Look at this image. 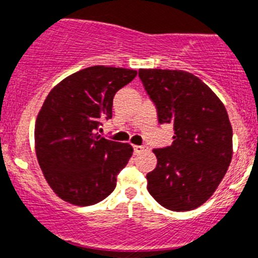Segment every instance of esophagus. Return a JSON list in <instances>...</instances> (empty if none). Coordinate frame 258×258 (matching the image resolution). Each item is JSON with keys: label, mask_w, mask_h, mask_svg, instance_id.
<instances>
[{"label": "esophagus", "mask_w": 258, "mask_h": 258, "mask_svg": "<svg viewBox=\"0 0 258 258\" xmlns=\"http://www.w3.org/2000/svg\"><path fill=\"white\" fill-rule=\"evenodd\" d=\"M144 150H145V148L141 145H134V152L135 154H140V153H143Z\"/></svg>", "instance_id": "esophagus-1"}]
</instances>
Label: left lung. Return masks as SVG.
Here are the masks:
<instances>
[{
  "instance_id": "left-lung-1",
  "label": "left lung",
  "mask_w": 258,
  "mask_h": 258,
  "mask_svg": "<svg viewBox=\"0 0 258 258\" xmlns=\"http://www.w3.org/2000/svg\"><path fill=\"white\" fill-rule=\"evenodd\" d=\"M158 122L173 126L172 145L154 149L157 167L146 175L150 196L171 211H190L210 199L233 157V128L224 104L194 74L140 69Z\"/></svg>"
}]
</instances>
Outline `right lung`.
Here are the masks:
<instances>
[{"mask_svg": "<svg viewBox=\"0 0 258 258\" xmlns=\"http://www.w3.org/2000/svg\"><path fill=\"white\" fill-rule=\"evenodd\" d=\"M136 74L90 67L62 80L46 97L34 128L36 154L46 181L62 201L92 206L115 189L134 149L96 131L101 120L112 118L115 92Z\"/></svg>", "mask_w": 258, "mask_h": 258, "instance_id": "add662e5", "label": "right lung"}]
</instances>
